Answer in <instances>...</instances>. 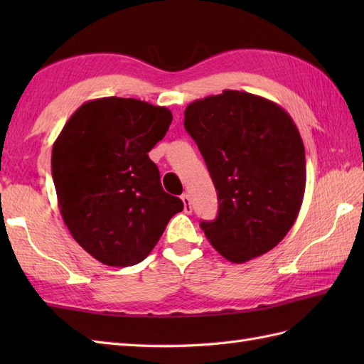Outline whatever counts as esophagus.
<instances>
[{"label":"esophagus","mask_w":364,"mask_h":364,"mask_svg":"<svg viewBox=\"0 0 364 364\" xmlns=\"http://www.w3.org/2000/svg\"><path fill=\"white\" fill-rule=\"evenodd\" d=\"M181 200H183V203H184V213L191 214V213H192V205H191L189 196H188V194H183V196H181Z\"/></svg>","instance_id":"34e87169"}]
</instances>
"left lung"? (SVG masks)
Returning a JSON list of instances; mask_svg holds the SVG:
<instances>
[{
    "mask_svg": "<svg viewBox=\"0 0 364 364\" xmlns=\"http://www.w3.org/2000/svg\"><path fill=\"white\" fill-rule=\"evenodd\" d=\"M184 128L218 191L219 214L200 227L223 258L264 255L296 222L306 184L305 146L280 105L239 90L192 102Z\"/></svg>",
    "mask_w": 364,
    "mask_h": 364,
    "instance_id": "1",
    "label": "left lung"
}]
</instances>
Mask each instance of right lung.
<instances>
[{
  "instance_id": "right-lung-1",
  "label": "right lung",
  "mask_w": 364,
  "mask_h": 364,
  "mask_svg": "<svg viewBox=\"0 0 364 364\" xmlns=\"http://www.w3.org/2000/svg\"><path fill=\"white\" fill-rule=\"evenodd\" d=\"M172 119L167 107L136 98H97L72 114L53 144L60 215L75 241L106 266L144 261L183 211L149 158Z\"/></svg>"
}]
</instances>
